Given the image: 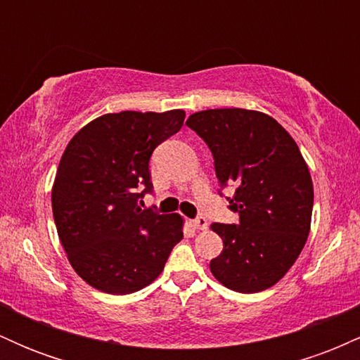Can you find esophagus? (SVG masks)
Listing matches in <instances>:
<instances>
[{
	"label": "esophagus",
	"instance_id": "34e87169",
	"mask_svg": "<svg viewBox=\"0 0 360 360\" xmlns=\"http://www.w3.org/2000/svg\"><path fill=\"white\" fill-rule=\"evenodd\" d=\"M191 226L196 230H206L208 229V220L205 217H196L194 220H191Z\"/></svg>",
	"mask_w": 360,
	"mask_h": 360
}]
</instances>
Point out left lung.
Listing matches in <instances>:
<instances>
[{"label": "left lung", "instance_id": "1", "mask_svg": "<svg viewBox=\"0 0 360 360\" xmlns=\"http://www.w3.org/2000/svg\"><path fill=\"white\" fill-rule=\"evenodd\" d=\"M186 125L212 150L220 189L235 188L226 201L238 223L212 225L223 250L210 271L238 292L274 286L298 259L311 223L313 184L298 146L274 118L252 110L198 111Z\"/></svg>", "mask_w": 360, "mask_h": 360}]
</instances>
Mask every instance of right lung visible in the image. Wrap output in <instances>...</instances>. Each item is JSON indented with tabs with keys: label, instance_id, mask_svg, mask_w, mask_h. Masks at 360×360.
Segmentation results:
<instances>
[{
	"label": "right lung",
	"instance_id": "right-lung-1",
	"mask_svg": "<svg viewBox=\"0 0 360 360\" xmlns=\"http://www.w3.org/2000/svg\"><path fill=\"white\" fill-rule=\"evenodd\" d=\"M183 122V110L108 113L65 147L52 188L53 221L69 262L89 286L110 295L139 291L183 240L179 214L139 206L154 188L152 152Z\"/></svg>",
	"mask_w": 360,
	"mask_h": 360
}]
</instances>
